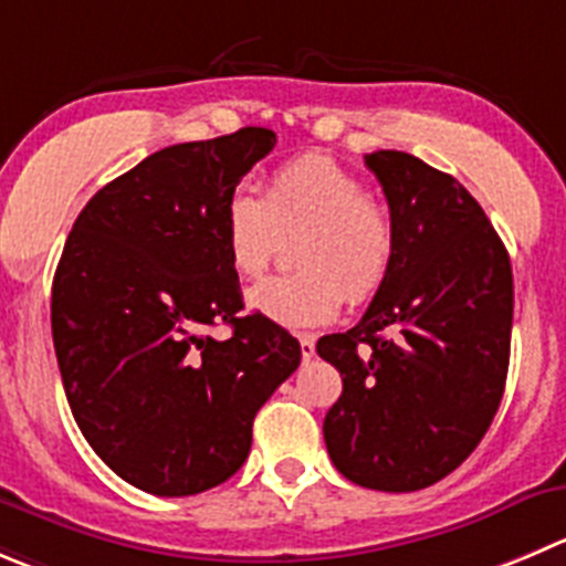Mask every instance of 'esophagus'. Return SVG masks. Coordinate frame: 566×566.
Wrapping results in <instances>:
<instances>
[{
    "label": "esophagus",
    "mask_w": 566,
    "mask_h": 566,
    "mask_svg": "<svg viewBox=\"0 0 566 566\" xmlns=\"http://www.w3.org/2000/svg\"><path fill=\"white\" fill-rule=\"evenodd\" d=\"M300 353H303V360L314 358V355H316L314 336H300Z\"/></svg>",
    "instance_id": "obj_1"
}]
</instances>
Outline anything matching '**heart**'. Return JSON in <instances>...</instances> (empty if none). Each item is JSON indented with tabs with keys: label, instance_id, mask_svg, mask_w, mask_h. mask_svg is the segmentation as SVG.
Instances as JSON below:
<instances>
[{
	"label": "heart",
	"instance_id": "b5f03b06",
	"mask_svg": "<svg viewBox=\"0 0 566 566\" xmlns=\"http://www.w3.org/2000/svg\"><path fill=\"white\" fill-rule=\"evenodd\" d=\"M297 241L303 272L269 277L247 292V305L289 331L333 322L344 300L367 303L389 280L397 250L391 213L353 171L327 155H300L277 166L266 193L235 186L222 206V239L230 266L258 277L283 239Z\"/></svg>",
	"mask_w": 566,
	"mask_h": 566
}]
</instances>
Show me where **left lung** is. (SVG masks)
Instances as JSON below:
<instances>
[{
  "label": "left lung",
  "mask_w": 566,
  "mask_h": 566,
  "mask_svg": "<svg viewBox=\"0 0 566 566\" xmlns=\"http://www.w3.org/2000/svg\"><path fill=\"white\" fill-rule=\"evenodd\" d=\"M364 160L384 186L397 250L358 325L316 342L344 384L322 430L347 481L417 492L467 461L497 413L514 280L503 241L455 177L397 149Z\"/></svg>",
  "instance_id": "1"
}]
</instances>
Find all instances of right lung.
I'll return each mask as SVG.
<instances>
[{
	"mask_svg": "<svg viewBox=\"0 0 566 566\" xmlns=\"http://www.w3.org/2000/svg\"><path fill=\"white\" fill-rule=\"evenodd\" d=\"M241 127L144 158L88 199L52 283L63 389L94 453L136 489L186 497L250 455L252 419L294 369L300 342L261 314L239 316V274L222 206L272 153ZM224 321L230 339L208 337Z\"/></svg>",
	"mask_w": 566,
	"mask_h": 566,
	"instance_id": "add662e5",
	"label": "right lung"
}]
</instances>
